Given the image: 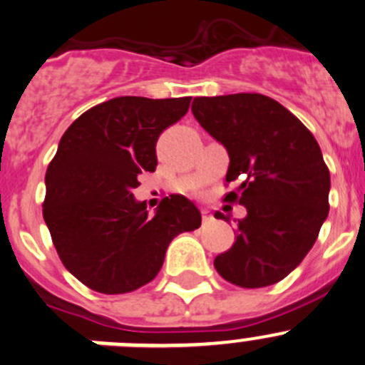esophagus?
<instances>
[{"instance_id":"obj_1","label":"esophagus","mask_w":365,"mask_h":365,"mask_svg":"<svg viewBox=\"0 0 365 365\" xmlns=\"http://www.w3.org/2000/svg\"><path fill=\"white\" fill-rule=\"evenodd\" d=\"M201 217H203V222H205V225H207V222H210V221H212V214H210V212L207 210V208H203V210H201Z\"/></svg>"}]
</instances>
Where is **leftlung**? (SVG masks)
I'll return each instance as SVG.
<instances>
[{"label": "left lung", "mask_w": 365, "mask_h": 365, "mask_svg": "<svg viewBox=\"0 0 365 365\" xmlns=\"http://www.w3.org/2000/svg\"><path fill=\"white\" fill-rule=\"evenodd\" d=\"M192 114L228 151L226 182L242 178L225 200L247 210L214 267L244 289L278 284L302 264L328 217L330 171L319 144L284 105L262 94L194 98Z\"/></svg>", "instance_id": "obj_1"}]
</instances>
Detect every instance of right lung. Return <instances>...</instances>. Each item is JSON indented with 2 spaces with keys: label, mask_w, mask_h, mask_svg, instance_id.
<instances>
[{
  "label": "right lung",
  "mask_w": 365,
  "mask_h": 365,
  "mask_svg": "<svg viewBox=\"0 0 365 365\" xmlns=\"http://www.w3.org/2000/svg\"><path fill=\"white\" fill-rule=\"evenodd\" d=\"M189 105L190 98H114L83 112L60 139L42 215L62 264L88 289L125 294L150 284L169 242L200 228V210L182 194L164 197L153 215L132 194L140 173L157 168L160 133Z\"/></svg>",
  "instance_id": "1"
}]
</instances>
